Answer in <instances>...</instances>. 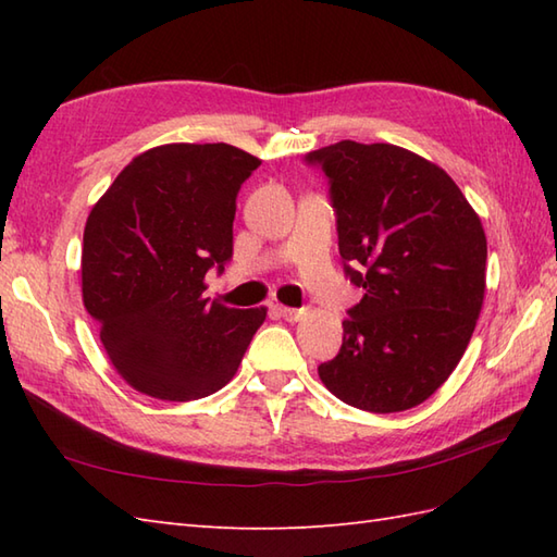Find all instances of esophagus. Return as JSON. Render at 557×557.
Segmentation results:
<instances>
[{
	"instance_id": "34e87169",
	"label": "esophagus",
	"mask_w": 557,
	"mask_h": 557,
	"mask_svg": "<svg viewBox=\"0 0 557 557\" xmlns=\"http://www.w3.org/2000/svg\"><path fill=\"white\" fill-rule=\"evenodd\" d=\"M280 315L285 318V321H289V323H294V321H299V318H304L306 315V309H289V306H280Z\"/></svg>"
}]
</instances>
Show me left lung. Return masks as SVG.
Returning <instances> with one entry per match:
<instances>
[{
	"mask_svg": "<svg viewBox=\"0 0 557 557\" xmlns=\"http://www.w3.org/2000/svg\"><path fill=\"white\" fill-rule=\"evenodd\" d=\"M304 160L325 174L345 275L363 289L318 375L349 407H417L476 327L488 253L481 220L437 164L405 148L339 140Z\"/></svg>",
	"mask_w": 557,
	"mask_h": 557,
	"instance_id": "obj_1",
	"label": "left lung"
}]
</instances>
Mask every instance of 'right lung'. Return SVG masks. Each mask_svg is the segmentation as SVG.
I'll return each mask as SVG.
<instances>
[{
	"label": "right lung",
	"mask_w": 557,
	"mask_h": 557,
	"mask_svg": "<svg viewBox=\"0 0 557 557\" xmlns=\"http://www.w3.org/2000/svg\"><path fill=\"white\" fill-rule=\"evenodd\" d=\"M260 160L227 144L146 150L116 176L83 232V304L138 393L188 401L232 381L265 309L203 297L232 260L242 184Z\"/></svg>",
	"instance_id": "right-lung-1"
}]
</instances>
